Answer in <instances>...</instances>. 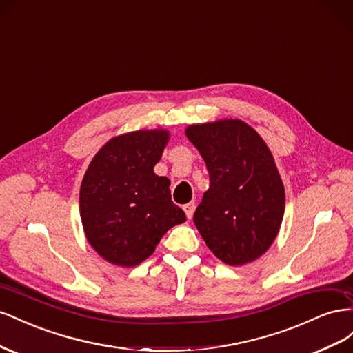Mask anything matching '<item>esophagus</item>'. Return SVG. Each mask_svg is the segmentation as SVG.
<instances>
[{
	"instance_id": "esophagus-1",
	"label": "esophagus",
	"mask_w": 353,
	"mask_h": 353,
	"mask_svg": "<svg viewBox=\"0 0 353 353\" xmlns=\"http://www.w3.org/2000/svg\"><path fill=\"white\" fill-rule=\"evenodd\" d=\"M183 210H185V213H186V217H188V219H192L194 211H195V203H194V201H192V203L185 204V205H183Z\"/></svg>"
}]
</instances>
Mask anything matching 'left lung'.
Masks as SVG:
<instances>
[{"instance_id":"8db88e82","label":"left lung","mask_w":353,"mask_h":353,"mask_svg":"<svg viewBox=\"0 0 353 353\" xmlns=\"http://www.w3.org/2000/svg\"><path fill=\"white\" fill-rule=\"evenodd\" d=\"M186 136L210 174L195 226L226 265L250 263L274 243L284 217L285 192L274 157L263 139L239 119L190 125Z\"/></svg>"}]
</instances>
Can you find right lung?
<instances>
[{
    "mask_svg": "<svg viewBox=\"0 0 353 353\" xmlns=\"http://www.w3.org/2000/svg\"><path fill=\"white\" fill-rule=\"evenodd\" d=\"M168 142L164 130L118 136L90 163L79 190L84 232L109 263L136 266L155 251L170 228L183 223L170 180L154 173Z\"/></svg>",
    "mask_w": 353,
    "mask_h": 353,
    "instance_id": "obj_1",
    "label": "right lung"
}]
</instances>
